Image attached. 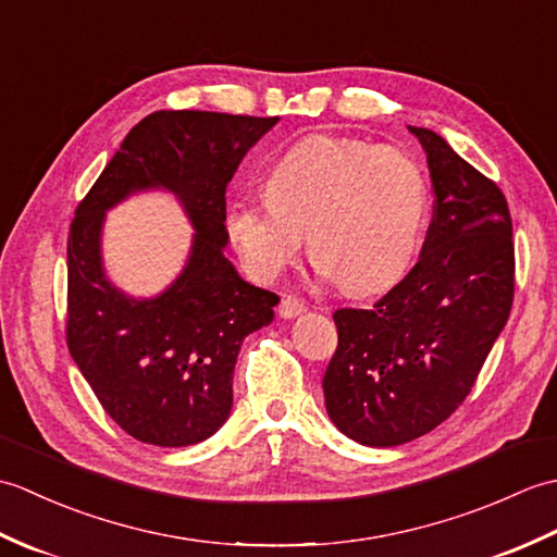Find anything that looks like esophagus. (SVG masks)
<instances>
[{"label": "esophagus", "mask_w": 557, "mask_h": 557, "mask_svg": "<svg viewBox=\"0 0 557 557\" xmlns=\"http://www.w3.org/2000/svg\"><path fill=\"white\" fill-rule=\"evenodd\" d=\"M306 311V304L297 297H292V294H287V297H282L280 301V315L282 318H294V315H301Z\"/></svg>", "instance_id": "34e87169"}]
</instances>
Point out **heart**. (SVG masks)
Masks as SVG:
<instances>
[{
	"mask_svg": "<svg viewBox=\"0 0 557 557\" xmlns=\"http://www.w3.org/2000/svg\"><path fill=\"white\" fill-rule=\"evenodd\" d=\"M429 215V186L407 152L369 140L311 136L282 152L265 198L230 206L227 236L258 280H275L299 256L304 232L323 275L347 294L405 277Z\"/></svg>",
	"mask_w": 557,
	"mask_h": 557,
	"instance_id": "heart-1",
	"label": "heart"
}]
</instances>
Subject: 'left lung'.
I'll return each mask as SVG.
<instances>
[{
  "label": "left lung",
  "mask_w": 557,
  "mask_h": 557,
  "mask_svg": "<svg viewBox=\"0 0 557 557\" xmlns=\"http://www.w3.org/2000/svg\"><path fill=\"white\" fill-rule=\"evenodd\" d=\"M433 220L419 263L371 309H337L325 409L351 441L393 447L441 425L474 387L510 318L515 242L498 184L431 128Z\"/></svg>",
  "instance_id": "1"
}]
</instances>
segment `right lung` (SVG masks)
Here are the masks:
<instances>
[{
	"label": "right lung",
	"instance_id": "add662e5",
	"mask_svg": "<svg viewBox=\"0 0 557 557\" xmlns=\"http://www.w3.org/2000/svg\"><path fill=\"white\" fill-rule=\"evenodd\" d=\"M277 116L162 110L140 120L71 220L66 345L102 409L148 445L206 441L227 421L242 342L272 321L277 294L224 258L227 184ZM170 187L197 234L183 275L156 300H132L103 275V210L144 187Z\"/></svg>",
	"mask_w": 557,
	"mask_h": 557
}]
</instances>
